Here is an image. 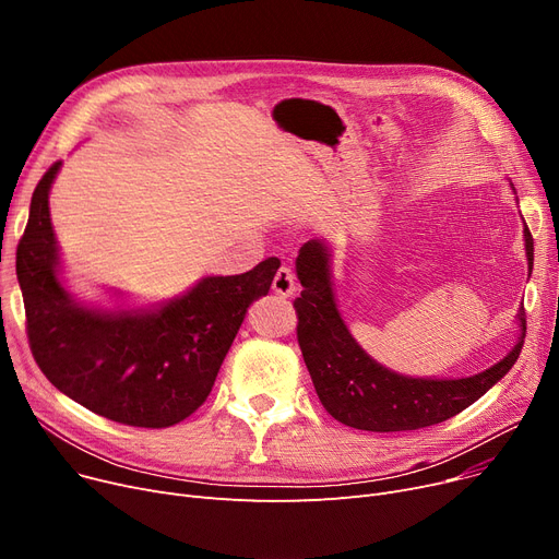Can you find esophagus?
I'll return each instance as SVG.
<instances>
[{
  "label": "esophagus",
  "mask_w": 559,
  "mask_h": 559,
  "mask_svg": "<svg viewBox=\"0 0 559 559\" xmlns=\"http://www.w3.org/2000/svg\"><path fill=\"white\" fill-rule=\"evenodd\" d=\"M274 292L281 297H292L297 292V278H295V272H292L289 267H281L274 276V283H272Z\"/></svg>",
  "instance_id": "obj_1"
}]
</instances>
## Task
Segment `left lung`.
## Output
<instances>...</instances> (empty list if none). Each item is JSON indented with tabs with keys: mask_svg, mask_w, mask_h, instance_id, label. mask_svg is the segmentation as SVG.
<instances>
[{
	"mask_svg": "<svg viewBox=\"0 0 559 559\" xmlns=\"http://www.w3.org/2000/svg\"><path fill=\"white\" fill-rule=\"evenodd\" d=\"M523 240L527 270L533 272V235L527 226ZM331 262L333 251L326 240H308L299 249L297 276L304 292L295 308L299 314L297 337L312 385L321 405L340 424L371 432H401L442 424L476 403L514 367L525 337L523 308L516 314V344L501 362L480 373L415 378L383 367L348 333L335 301Z\"/></svg>",
	"mask_w": 559,
	"mask_h": 559,
	"instance_id": "obj_1",
	"label": "left lung"
}]
</instances>
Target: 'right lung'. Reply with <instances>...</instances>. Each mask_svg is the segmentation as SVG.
Instances as JSON below:
<instances>
[{"mask_svg": "<svg viewBox=\"0 0 559 559\" xmlns=\"http://www.w3.org/2000/svg\"><path fill=\"white\" fill-rule=\"evenodd\" d=\"M61 163L34 190L17 245V283L32 354L79 405L110 421L167 428L209 399L249 306L281 267L267 258L247 274L203 276L183 295L140 308L79 301L63 283L49 219V190Z\"/></svg>", "mask_w": 559, "mask_h": 559, "instance_id": "obj_1", "label": "right lung"}]
</instances>
